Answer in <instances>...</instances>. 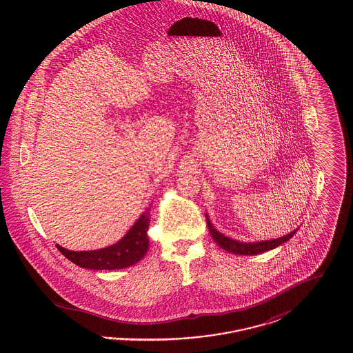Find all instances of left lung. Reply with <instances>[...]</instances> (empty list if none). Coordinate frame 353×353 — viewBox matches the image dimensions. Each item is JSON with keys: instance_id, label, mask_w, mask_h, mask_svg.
I'll return each instance as SVG.
<instances>
[{"instance_id": "8db88e82", "label": "left lung", "mask_w": 353, "mask_h": 353, "mask_svg": "<svg viewBox=\"0 0 353 353\" xmlns=\"http://www.w3.org/2000/svg\"><path fill=\"white\" fill-rule=\"evenodd\" d=\"M206 217V223H208V228H209V232L213 236V239L217 242L219 248H222L223 250L226 252H233V254H239V255H256V254H261V252H269L278 246H281L282 243L287 242L291 236H294V234L296 233V230L291 232L290 234L283 235L281 238H276V239H270V241H262V242H252V243H246V242H239V241H234L229 236H225L223 234H221L219 232H217L210 219L208 217V214H205Z\"/></svg>"}]
</instances>
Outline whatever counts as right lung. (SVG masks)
<instances>
[{"mask_svg": "<svg viewBox=\"0 0 353 353\" xmlns=\"http://www.w3.org/2000/svg\"><path fill=\"white\" fill-rule=\"evenodd\" d=\"M150 208L134 222L130 232L112 246L94 252H71L57 245L68 261L84 269L119 270L130 268L143 259L148 250V228H150Z\"/></svg>", "mask_w": 353, "mask_h": 353, "instance_id": "obj_1", "label": "right lung"}]
</instances>
